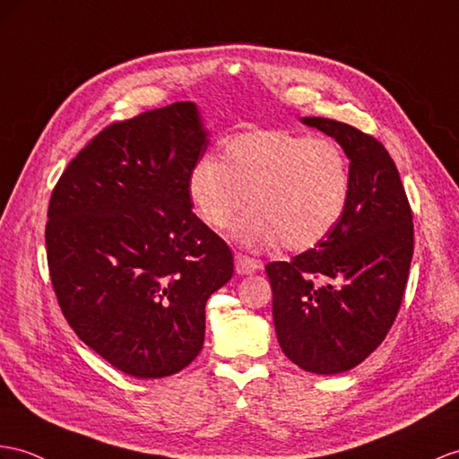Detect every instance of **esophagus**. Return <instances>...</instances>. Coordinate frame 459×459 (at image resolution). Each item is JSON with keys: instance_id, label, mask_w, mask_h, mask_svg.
I'll return each instance as SVG.
<instances>
[{"instance_id": "34e87169", "label": "esophagus", "mask_w": 459, "mask_h": 459, "mask_svg": "<svg viewBox=\"0 0 459 459\" xmlns=\"http://www.w3.org/2000/svg\"><path fill=\"white\" fill-rule=\"evenodd\" d=\"M233 261H236V273L238 274H253L255 271H256V268H259L261 266V263L259 261H255V259H251V256H245V255H236V259H233Z\"/></svg>"}]
</instances>
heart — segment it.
<instances>
[{
	"instance_id": "heart-1",
	"label": "heart",
	"mask_w": 459,
	"mask_h": 459,
	"mask_svg": "<svg viewBox=\"0 0 459 459\" xmlns=\"http://www.w3.org/2000/svg\"><path fill=\"white\" fill-rule=\"evenodd\" d=\"M351 171L337 142L264 128L236 134L220 145V161L198 160L186 178L196 216L214 230L228 228L245 247L309 251L341 221Z\"/></svg>"
}]
</instances>
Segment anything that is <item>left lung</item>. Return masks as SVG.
<instances>
[{"label":"left lung","instance_id":"obj_1","mask_svg":"<svg viewBox=\"0 0 459 459\" xmlns=\"http://www.w3.org/2000/svg\"><path fill=\"white\" fill-rule=\"evenodd\" d=\"M301 122L341 143L351 161L349 203L317 247L264 271L282 352L301 370L333 376L368 359L394 325L412 259V214L376 138L331 118Z\"/></svg>","mask_w":459,"mask_h":459}]
</instances>
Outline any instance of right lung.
I'll list each match as a JSON object with an SVG mask.
<instances>
[{
    "mask_svg": "<svg viewBox=\"0 0 459 459\" xmlns=\"http://www.w3.org/2000/svg\"><path fill=\"white\" fill-rule=\"evenodd\" d=\"M206 148L195 103L148 110L97 134L50 196L47 255L62 314L134 377L173 376L196 359L206 301L233 274L226 241L186 195Z\"/></svg>",
    "mask_w": 459,
    "mask_h": 459,
    "instance_id": "obj_1",
    "label": "right lung"
}]
</instances>
